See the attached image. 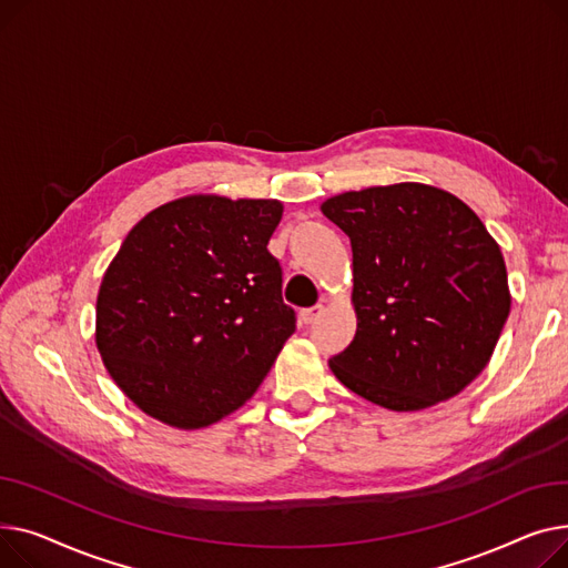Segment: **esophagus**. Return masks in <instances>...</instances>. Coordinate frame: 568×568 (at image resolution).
Instances as JSON below:
<instances>
[{
	"label": "esophagus",
	"mask_w": 568,
	"mask_h": 568,
	"mask_svg": "<svg viewBox=\"0 0 568 568\" xmlns=\"http://www.w3.org/2000/svg\"><path fill=\"white\" fill-rule=\"evenodd\" d=\"M323 314V305H316V307H310V310H303L300 312V323H305V325H310V323H314L318 316Z\"/></svg>",
	"instance_id": "34e87169"
}]
</instances>
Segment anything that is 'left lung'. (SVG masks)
Segmentation results:
<instances>
[{
	"label": "left lung",
	"mask_w": 568,
	"mask_h": 568,
	"mask_svg": "<svg viewBox=\"0 0 568 568\" xmlns=\"http://www.w3.org/2000/svg\"><path fill=\"white\" fill-rule=\"evenodd\" d=\"M353 247L355 337L329 357L344 387L415 413L468 387L488 364L511 293L505 256L447 190L394 183L321 204Z\"/></svg>",
	"instance_id": "8db88e82"
}]
</instances>
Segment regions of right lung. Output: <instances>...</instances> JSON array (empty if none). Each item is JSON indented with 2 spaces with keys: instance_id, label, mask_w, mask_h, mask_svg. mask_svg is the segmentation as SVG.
Returning a JSON list of instances; mask_svg holds the SVG:
<instances>
[{
  "instance_id": "right-lung-1",
  "label": "right lung",
  "mask_w": 568,
  "mask_h": 568,
  "mask_svg": "<svg viewBox=\"0 0 568 568\" xmlns=\"http://www.w3.org/2000/svg\"><path fill=\"white\" fill-rule=\"evenodd\" d=\"M277 199L190 194L130 229L95 300V346L121 392L183 430L239 410L295 332L268 241Z\"/></svg>"
}]
</instances>
